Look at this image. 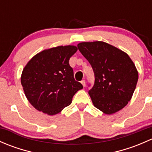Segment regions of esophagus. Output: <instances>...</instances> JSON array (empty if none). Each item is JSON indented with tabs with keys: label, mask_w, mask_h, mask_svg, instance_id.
I'll use <instances>...</instances> for the list:
<instances>
[{
	"label": "esophagus",
	"mask_w": 152,
	"mask_h": 152,
	"mask_svg": "<svg viewBox=\"0 0 152 152\" xmlns=\"http://www.w3.org/2000/svg\"><path fill=\"white\" fill-rule=\"evenodd\" d=\"M81 83H82V86H83L84 87H85V85H86V84H85V80H82V82H81Z\"/></svg>",
	"instance_id": "esophagus-1"
}]
</instances>
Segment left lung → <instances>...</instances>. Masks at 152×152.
I'll return each mask as SVG.
<instances>
[{"label":"left lung","mask_w":152,"mask_h":152,"mask_svg":"<svg viewBox=\"0 0 152 152\" xmlns=\"http://www.w3.org/2000/svg\"><path fill=\"white\" fill-rule=\"evenodd\" d=\"M77 46L94 72V86L88 92L93 105L106 115L120 111L131 100L138 80L134 62L126 53L102 41Z\"/></svg>","instance_id":"8db88e82"}]
</instances>
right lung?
<instances>
[{
	"label": "right lung",
	"mask_w": 152,
	"mask_h": 152,
	"mask_svg": "<svg viewBox=\"0 0 152 152\" xmlns=\"http://www.w3.org/2000/svg\"><path fill=\"white\" fill-rule=\"evenodd\" d=\"M75 45L45 49L33 56L23 70L21 85L26 97L36 110L48 115L60 113L70 105L78 90L70 58L77 51Z\"/></svg>",
	"instance_id": "obj_1"
}]
</instances>
